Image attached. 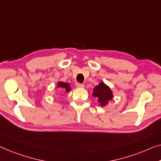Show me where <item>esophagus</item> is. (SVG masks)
<instances>
[{
	"label": "esophagus",
	"instance_id": "esophagus-1",
	"mask_svg": "<svg viewBox=\"0 0 161 161\" xmlns=\"http://www.w3.org/2000/svg\"><path fill=\"white\" fill-rule=\"evenodd\" d=\"M76 87H78V88H82V87H84L83 84L79 83V82H76Z\"/></svg>",
	"mask_w": 161,
	"mask_h": 161
}]
</instances>
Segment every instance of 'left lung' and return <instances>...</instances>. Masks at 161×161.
Instances as JSON below:
<instances>
[{"label": "left lung", "instance_id": "1", "mask_svg": "<svg viewBox=\"0 0 161 161\" xmlns=\"http://www.w3.org/2000/svg\"><path fill=\"white\" fill-rule=\"evenodd\" d=\"M92 96L97 98L98 103L101 107L105 106L114 97L111 90L104 82H100L94 87Z\"/></svg>", "mask_w": 161, "mask_h": 161}]
</instances>
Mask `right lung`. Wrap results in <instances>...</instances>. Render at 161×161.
I'll list each match as a JSON object with an SVG mask.
<instances>
[{"label": "right lung", "mask_w": 161, "mask_h": 161, "mask_svg": "<svg viewBox=\"0 0 161 161\" xmlns=\"http://www.w3.org/2000/svg\"><path fill=\"white\" fill-rule=\"evenodd\" d=\"M57 88L58 87L60 89H63L66 91V92H69L71 90V89L70 87V85L69 83H66V82H63V81H58L57 84Z\"/></svg>", "instance_id": "1"}]
</instances>
